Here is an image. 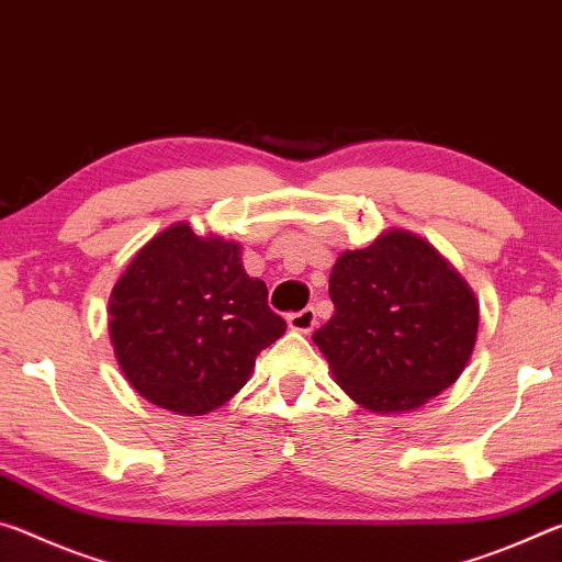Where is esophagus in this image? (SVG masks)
Returning a JSON list of instances; mask_svg holds the SVG:
<instances>
[{"mask_svg": "<svg viewBox=\"0 0 562 562\" xmlns=\"http://www.w3.org/2000/svg\"><path fill=\"white\" fill-rule=\"evenodd\" d=\"M289 328L299 330V334H311L316 326V311L314 308H303L296 311V314H289Z\"/></svg>", "mask_w": 562, "mask_h": 562, "instance_id": "34e87169", "label": "esophagus"}]
</instances>
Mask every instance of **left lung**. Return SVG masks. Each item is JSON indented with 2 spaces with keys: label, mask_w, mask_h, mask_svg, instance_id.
Wrapping results in <instances>:
<instances>
[{
  "label": "left lung",
  "mask_w": 562,
  "mask_h": 562,
  "mask_svg": "<svg viewBox=\"0 0 562 562\" xmlns=\"http://www.w3.org/2000/svg\"><path fill=\"white\" fill-rule=\"evenodd\" d=\"M336 314L314 334L336 383L373 413L413 411L458 381L473 353L477 301L434 246L408 232L344 251L330 269Z\"/></svg>",
  "instance_id": "obj_1"
}]
</instances>
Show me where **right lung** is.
I'll return each instance as SVG.
<instances>
[{
	"label": "right lung",
	"instance_id": "1",
	"mask_svg": "<svg viewBox=\"0 0 562 562\" xmlns=\"http://www.w3.org/2000/svg\"><path fill=\"white\" fill-rule=\"evenodd\" d=\"M286 321L241 263V246L189 224L156 234L116 281L109 336L134 391L181 416H204L244 389L256 356Z\"/></svg>",
	"mask_w": 562,
	"mask_h": 562
}]
</instances>
